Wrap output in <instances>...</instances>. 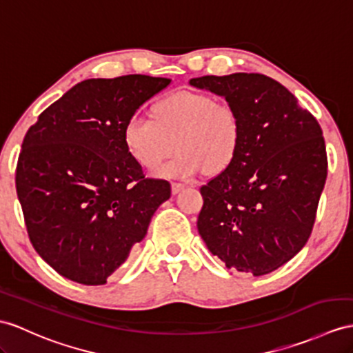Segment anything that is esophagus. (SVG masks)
I'll return each mask as SVG.
<instances>
[{"label":"esophagus","instance_id":"1","mask_svg":"<svg viewBox=\"0 0 353 353\" xmlns=\"http://www.w3.org/2000/svg\"><path fill=\"white\" fill-rule=\"evenodd\" d=\"M184 187H185V184H183V183H172V193L176 194L181 190H184Z\"/></svg>","mask_w":353,"mask_h":353}]
</instances>
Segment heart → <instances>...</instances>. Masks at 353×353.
Masks as SVG:
<instances>
[{
	"instance_id": "obj_1",
	"label": "heart",
	"mask_w": 353,
	"mask_h": 353,
	"mask_svg": "<svg viewBox=\"0 0 353 353\" xmlns=\"http://www.w3.org/2000/svg\"><path fill=\"white\" fill-rule=\"evenodd\" d=\"M243 127L228 101L196 91H178L160 100L154 117L127 119L128 151L148 170H157L178 145V156L161 169L170 178H190L205 169L220 174L234 163L241 147Z\"/></svg>"
}]
</instances>
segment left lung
<instances>
[{
    "instance_id": "8db88e82",
    "label": "left lung",
    "mask_w": 353,
    "mask_h": 353,
    "mask_svg": "<svg viewBox=\"0 0 353 353\" xmlns=\"http://www.w3.org/2000/svg\"><path fill=\"white\" fill-rule=\"evenodd\" d=\"M241 119L234 163L201 187L197 230L228 268L263 276L305 245L328 174L317 119L281 83L259 73L194 77Z\"/></svg>"
}]
</instances>
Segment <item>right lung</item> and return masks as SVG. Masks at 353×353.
<instances>
[{"label":"right lung","mask_w":353,"mask_h":353,"mask_svg":"<svg viewBox=\"0 0 353 353\" xmlns=\"http://www.w3.org/2000/svg\"><path fill=\"white\" fill-rule=\"evenodd\" d=\"M170 82L145 74L82 81L25 134L16 166L25 226L63 277L105 285L170 197L169 181L145 176L124 139L127 119Z\"/></svg>","instance_id":"right-lung-1"}]
</instances>
